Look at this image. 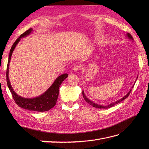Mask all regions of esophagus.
<instances>
[{
    "instance_id": "1",
    "label": "esophagus",
    "mask_w": 149,
    "mask_h": 149,
    "mask_svg": "<svg viewBox=\"0 0 149 149\" xmlns=\"http://www.w3.org/2000/svg\"><path fill=\"white\" fill-rule=\"evenodd\" d=\"M80 68H81V65H76L73 67V70L74 71H78Z\"/></svg>"
}]
</instances>
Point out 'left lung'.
I'll return each mask as SVG.
<instances>
[{"instance_id":"8db88e82","label":"left lung","mask_w":149,"mask_h":149,"mask_svg":"<svg viewBox=\"0 0 149 149\" xmlns=\"http://www.w3.org/2000/svg\"><path fill=\"white\" fill-rule=\"evenodd\" d=\"M126 37H127L129 39H130V40H134V39H133V38H132V35H130V33H127V34H126ZM137 77H138V76H137ZM137 77L136 80L137 79ZM135 83H136V81H135ZM135 83H134V84H135ZM134 85L132 86V88L130 89V91H129L127 94H126V95H125L124 97H123L121 99H120V100H118V101H116L114 102H112V103H111V104H108L107 105H101V104H97V103L94 102H93V101H91V100H89V99H88L86 96V95L84 94V91H83V97H84V100H85L86 101V102L92 106L93 107H96V108H98V109H108V108H110V107H112L113 106H114L115 104H116L119 103L120 102L123 101V100H125V99L127 98V97L129 96V95L130 94V92H131L132 89L133 87H134Z\"/></svg>"}]
</instances>
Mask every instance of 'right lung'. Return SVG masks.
I'll use <instances>...</instances> for the list:
<instances>
[{
    "label": "right lung",
    "mask_w": 149,
    "mask_h": 149,
    "mask_svg": "<svg viewBox=\"0 0 149 149\" xmlns=\"http://www.w3.org/2000/svg\"><path fill=\"white\" fill-rule=\"evenodd\" d=\"M32 29H30L28 30H26L25 32L22 33L20 37L16 40V41L14 42V43L13 44V45L10 50L8 64L7 67V83L8 87L9 88L11 92L13 100H14L17 104L20 107L29 111L44 112L49 110L55 106L58 97V94H59V88L63 81L68 76V74L65 73L58 76V77L55 80L54 83L52 84L51 86L49 87L45 92L41 94L40 96L33 98H25L18 95V94L13 91L10 82L9 78H8L9 63L13 50H14L17 45L20 42V39L30 35L32 32Z\"/></svg>",
    "instance_id": "obj_1"
}]
</instances>
